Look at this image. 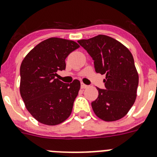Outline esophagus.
Listing matches in <instances>:
<instances>
[{"mask_svg": "<svg viewBox=\"0 0 157 157\" xmlns=\"http://www.w3.org/2000/svg\"><path fill=\"white\" fill-rule=\"evenodd\" d=\"M87 87H88V86L87 85H86V84H84V83H82V82L81 83V88L82 89H86V88H87Z\"/></svg>", "mask_w": 157, "mask_h": 157, "instance_id": "34e87169", "label": "esophagus"}]
</instances>
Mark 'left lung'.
<instances>
[{"instance_id": "1", "label": "left lung", "mask_w": 157, "mask_h": 157, "mask_svg": "<svg viewBox=\"0 0 157 157\" xmlns=\"http://www.w3.org/2000/svg\"><path fill=\"white\" fill-rule=\"evenodd\" d=\"M78 42L94 60L96 72L106 75L105 89L97 88L98 97L91 103L94 113L107 122L120 120L137 97L138 74L132 54L120 41L103 34Z\"/></svg>"}]
</instances>
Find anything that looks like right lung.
Here are the masks:
<instances>
[{
  "label": "right lung",
  "instance_id": "obj_1",
  "mask_svg": "<svg viewBox=\"0 0 157 157\" xmlns=\"http://www.w3.org/2000/svg\"><path fill=\"white\" fill-rule=\"evenodd\" d=\"M79 47L71 40L50 37L25 56L20 66V94L31 116L45 125H57L70 116L80 82L64 83L56 78L66 68L65 59Z\"/></svg>",
  "mask_w": 157,
  "mask_h": 157
}]
</instances>
